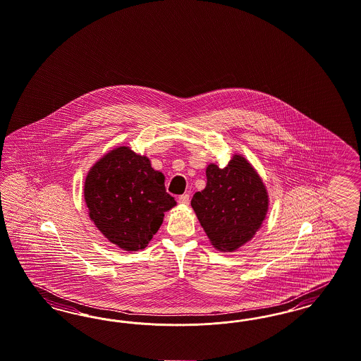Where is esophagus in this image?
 I'll return each instance as SVG.
<instances>
[{"label":"esophagus","mask_w":361,"mask_h":361,"mask_svg":"<svg viewBox=\"0 0 361 361\" xmlns=\"http://www.w3.org/2000/svg\"><path fill=\"white\" fill-rule=\"evenodd\" d=\"M178 202L182 203V204H188V203H190V195H188V194L180 195V197L178 198Z\"/></svg>","instance_id":"1"}]
</instances>
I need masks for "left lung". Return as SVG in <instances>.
<instances>
[{
    "instance_id": "8db88e82",
    "label": "left lung",
    "mask_w": 361,
    "mask_h": 361,
    "mask_svg": "<svg viewBox=\"0 0 361 361\" xmlns=\"http://www.w3.org/2000/svg\"><path fill=\"white\" fill-rule=\"evenodd\" d=\"M206 187L191 206L200 225L221 252H233L253 238L267 212V192L252 164L235 155L219 169L209 164Z\"/></svg>"
}]
</instances>
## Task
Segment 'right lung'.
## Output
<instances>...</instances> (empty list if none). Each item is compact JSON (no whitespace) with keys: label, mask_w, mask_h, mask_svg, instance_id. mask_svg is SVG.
Returning <instances> with one entry per match:
<instances>
[{"label":"right lung","mask_w":361,"mask_h":361,"mask_svg":"<svg viewBox=\"0 0 361 361\" xmlns=\"http://www.w3.org/2000/svg\"><path fill=\"white\" fill-rule=\"evenodd\" d=\"M84 197L96 227L127 252L145 249L159 230L164 212L176 204L166 191L163 174L128 147L116 148L94 164Z\"/></svg>","instance_id":"right-lung-1"}]
</instances>
